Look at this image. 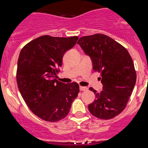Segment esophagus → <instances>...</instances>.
<instances>
[{
  "instance_id": "1",
  "label": "esophagus",
  "mask_w": 148,
  "mask_h": 148,
  "mask_svg": "<svg viewBox=\"0 0 148 148\" xmlns=\"http://www.w3.org/2000/svg\"><path fill=\"white\" fill-rule=\"evenodd\" d=\"M79 89H80V90H82V91H86V90H88V88L85 86H80L79 87Z\"/></svg>"
}]
</instances>
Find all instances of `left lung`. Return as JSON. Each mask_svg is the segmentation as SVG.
<instances>
[{"label":"left lung","mask_w":148,"mask_h":148,"mask_svg":"<svg viewBox=\"0 0 148 148\" xmlns=\"http://www.w3.org/2000/svg\"><path fill=\"white\" fill-rule=\"evenodd\" d=\"M77 43L90 57L92 69L100 73L103 90L92 88L95 100L88 105L93 116L110 119L126 108L136 82L134 62L128 50L110 37L101 34L82 37Z\"/></svg>","instance_id":"1"}]
</instances>
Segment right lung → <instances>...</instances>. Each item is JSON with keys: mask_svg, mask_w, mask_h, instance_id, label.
Here are the masks:
<instances>
[{"mask_svg": "<svg viewBox=\"0 0 148 148\" xmlns=\"http://www.w3.org/2000/svg\"><path fill=\"white\" fill-rule=\"evenodd\" d=\"M78 38L42 36L27 43L19 53V90L31 111L41 119L50 122L62 119L77 97L79 84H64L56 78L64 53L75 45Z\"/></svg>", "mask_w": 148, "mask_h": 148, "instance_id": "1", "label": "right lung"}]
</instances>
